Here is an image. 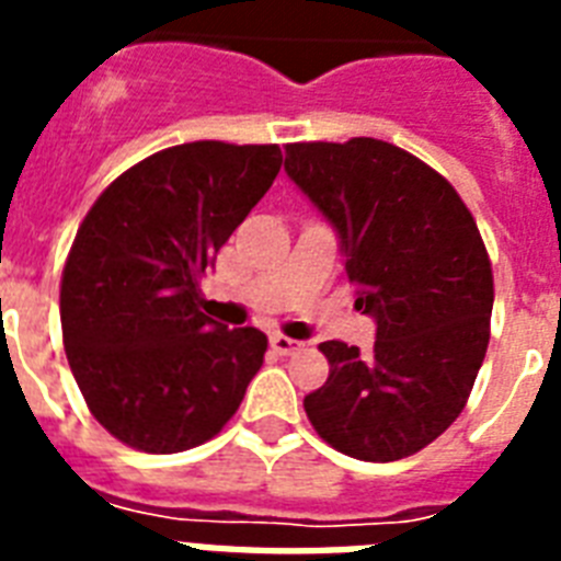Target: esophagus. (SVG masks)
<instances>
[{"label": "esophagus", "instance_id": "1", "mask_svg": "<svg viewBox=\"0 0 561 561\" xmlns=\"http://www.w3.org/2000/svg\"><path fill=\"white\" fill-rule=\"evenodd\" d=\"M271 346L273 352H279V355H294L297 350H302V343L290 341V337H285V334H273Z\"/></svg>", "mask_w": 561, "mask_h": 561}]
</instances>
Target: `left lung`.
Wrapping results in <instances>:
<instances>
[{"label": "left lung", "instance_id": "obj_1", "mask_svg": "<svg viewBox=\"0 0 561 561\" xmlns=\"http://www.w3.org/2000/svg\"><path fill=\"white\" fill-rule=\"evenodd\" d=\"M285 171L337 229L355 308L378 325L373 358L320 343L329 378L302 401L308 419L355 460L422 451L486 358L495 282L478 224L439 171L381 139L294 142Z\"/></svg>", "mask_w": 561, "mask_h": 561}]
</instances>
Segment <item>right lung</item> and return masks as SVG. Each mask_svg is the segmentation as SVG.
Instances as JSON below:
<instances>
[{
	"mask_svg": "<svg viewBox=\"0 0 561 561\" xmlns=\"http://www.w3.org/2000/svg\"><path fill=\"white\" fill-rule=\"evenodd\" d=\"M279 169V145H174L118 174L81 220L60 276L64 346L118 443L186 451L236 416L267 337L203 314L201 276Z\"/></svg>",
	"mask_w": 561,
	"mask_h": 561,
	"instance_id": "obj_1",
	"label": "right lung"
}]
</instances>
